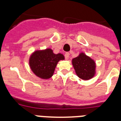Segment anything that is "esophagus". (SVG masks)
Listing matches in <instances>:
<instances>
[{"label": "esophagus", "mask_w": 121, "mask_h": 121, "mask_svg": "<svg viewBox=\"0 0 121 121\" xmlns=\"http://www.w3.org/2000/svg\"><path fill=\"white\" fill-rule=\"evenodd\" d=\"M65 59H66V60H68V59H69V57H70V53H66L65 55Z\"/></svg>", "instance_id": "34e87169"}]
</instances>
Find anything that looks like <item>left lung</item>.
I'll return each instance as SVG.
<instances>
[{
  "mask_svg": "<svg viewBox=\"0 0 121 121\" xmlns=\"http://www.w3.org/2000/svg\"><path fill=\"white\" fill-rule=\"evenodd\" d=\"M72 63L77 75L81 79L88 80L95 75V61L84 53H80Z\"/></svg>",
  "mask_w": 121,
  "mask_h": 121,
  "instance_id": "8db88e82",
  "label": "left lung"
}]
</instances>
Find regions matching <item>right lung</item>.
Returning <instances> with one entry per match:
<instances>
[{
  "label": "right lung",
  "instance_id": "obj_1",
  "mask_svg": "<svg viewBox=\"0 0 121 121\" xmlns=\"http://www.w3.org/2000/svg\"><path fill=\"white\" fill-rule=\"evenodd\" d=\"M61 53L55 54L53 49L36 50L29 57V65L33 73L41 79H49L53 75L58 63L64 60Z\"/></svg>",
  "mask_w": 121,
  "mask_h": 121
}]
</instances>
